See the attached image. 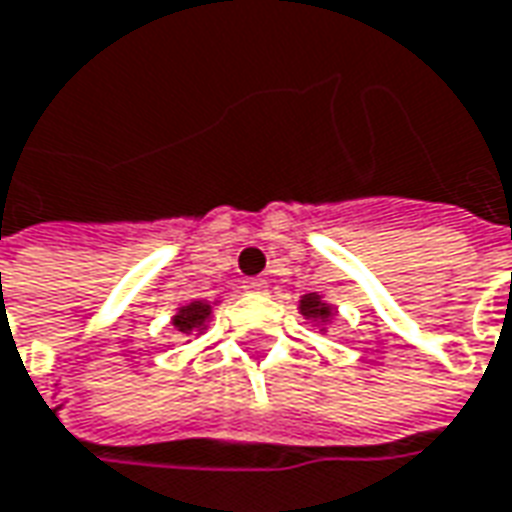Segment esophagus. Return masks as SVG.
I'll use <instances>...</instances> for the list:
<instances>
[{
    "label": "esophagus",
    "instance_id": "1",
    "mask_svg": "<svg viewBox=\"0 0 512 512\" xmlns=\"http://www.w3.org/2000/svg\"><path fill=\"white\" fill-rule=\"evenodd\" d=\"M242 290L250 292V295H262V292H267V281L264 278H245Z\"/></svg>",
    "mask_w": 512,
    "mask_h": 512
}]
</instances>
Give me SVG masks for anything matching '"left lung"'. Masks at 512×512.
<instances>
[{"instance_id":"8db88e82","label":"left lung","mask_w":512,"mask_h":512,"mask_svg":"<svg viewBox=\"0 0 512 512\" xmlns=\"http://www.w3.org/2000/svg\"><path fill=\"white\" fill-rule=\"evenodd\" d=\"M301 312L303 317H329V306L320 303V298L312 292V295H306L301 301Z\"/></svg>"}]
</instances>
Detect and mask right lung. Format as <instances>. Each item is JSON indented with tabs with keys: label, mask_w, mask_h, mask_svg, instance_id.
Here are the masks:
<instances>
[{
	"label": "right lung",
	"mask_w": 512,
	"mask_h": 512,
	"mask_svg": "<svg viewBox=\"0 0 512 512\" xmlns=\"http://www.w3.org/2000/svg\"><path fill=\"white\" fill-rule=\"evenodd\" d=\"M206 317H209V306H206V303H192V306H183L181 315L175 317V326H178V331H183V334H189V331L197 329Z\"/></svg>",
	"instance_id": "right-lung-1"
}]
</instances>
